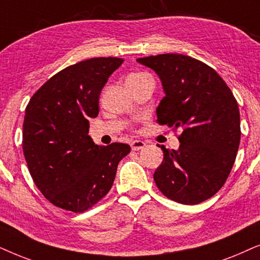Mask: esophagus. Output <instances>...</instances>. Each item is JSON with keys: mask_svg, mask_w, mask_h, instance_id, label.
I'll use <instances>...</instances> for the list:
<instances>
[{"mask_svg": "<svg viewBox=\"0 0 260 260\" xmlns=\"http://www.w3.org/2000/svg\"><path fill=\"white\" fill-rule=\"evenodd\" d=\"M145 146H146V144H145L143 140H133L132 143H131V147H132L133 151L143 150Z\"/></svg>", "mask_w": 260, "mask_h": 260, "instance_id": "esophagus-1", "label": "esophagus"}]
</instances>
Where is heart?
<instances>
[{"label": "heart", "instance_id": "obj_1", "mask_svg": "<svg viewBox=\"0 0 260 260\" xmlns=\"http://www.w3.org/2000/svg\"><path fill=\"white\" fill-rule=\"evenodd\" d=\"M144 76H147V74H144V72H133V74L127 76L126 81H131V79H137V78L144 77Z\"/></svg>", "mask_w": 260, "mask_h": 260}]
</instances>
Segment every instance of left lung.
<instances>
[{"label": "left lung", "mask_w": 260, "mask_h": 260, "mask_svg": "<svg viewBox=\"0 0 260 260\" xmlns=\"http://www.w3.org/2000/svg\"><path fill=\"white\" fill-rule=\"evenodd\" d=\"M155 71L165 96L157 122L181 131L177 151L166 150L153 178L175 202L199 205L215 195L233 168L240 144V113L219 74L189 55L166 53L137 59Z\"/></svg>", "instance_id": "obj_1"}]
</instances>
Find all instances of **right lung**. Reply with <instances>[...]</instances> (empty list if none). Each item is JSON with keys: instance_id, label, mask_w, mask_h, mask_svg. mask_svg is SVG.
<instances>
[{"instance_id": "right-lung-1", "label": "right lung", "mask_w": 260, "mask_h": 260, "mask_svg": "<svg viewBox=\"0 0 260 260\" xmlns=\"http://www.w3.org/2000/svg\"><path fill=\"white\" fill-rule=\"evenodd\" d=\"M122 58L101 57L63 69L29 100L23 120L22 150L29 174L52 205L83 213L112 188L119 161L129 145L99 146L89 119L99 115L101 90Z\"/></svg>"}]
</instances>
